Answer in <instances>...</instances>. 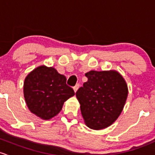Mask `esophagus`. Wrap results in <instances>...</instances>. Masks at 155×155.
<instances>
[{"mask_svg":"<svg viewBox=\"0 0 155 155\" xmlns=\"http://www.w3.org/2000/svg\"><path fill=\"white\" fill-rule=\"evenodd\" d=\"M79 87H80V84H76V85L74 86V87H73V89H74V92H77V90L78 89V88H79Z\"/></svg>","mask_w":155,"mask_h":155,"instance_id":"esophagus-1","label":"esophagus"}]
</instances>
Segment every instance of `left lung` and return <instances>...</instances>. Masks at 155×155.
<instances>
[{
  "mask_svg": "<svg viewBox=\"0 0 155 155\" xmlns=\"http://www.w3.org/2000/svg\"><path fill=\"white\" fill-rule=\"evenodd\" d=\"M88 81L76 92L86 125L94 130L105 128L117 119L127 97L125 81L116 71H90Z\"/></svg>",
  "mask_w": 155,
  "mask_h": 155,
  "instance_id": "1",
  "label": "left lung"
}]
</instances>
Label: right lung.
<instances>
[{"instance_id": "add662e5", "label": "right lung", "mask_w": 155, "mask_h": 155, "mask_svg": "<svg viewBox=\"0 0 155 155\" xmlns=\"http://www.w3.org/2000/svg\"><path fill=\"white\" fill-rule=\"evenodd\" d=\"M74 95L66 84V78L53 67L39 66L27 76L24 83V95L31 113L41 119L57 116L64 102Z\"/></svg>"}]
</instances>
